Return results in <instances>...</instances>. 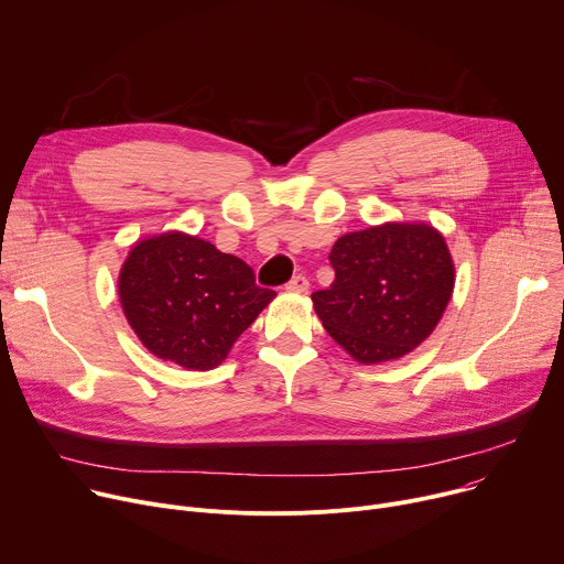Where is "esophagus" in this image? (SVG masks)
<instances>
[{
  "instance_id": "esophagus-1",
  "label": "esophagus",
  "mask_w": 564,
  "mask_h": 564,
  "mask_svg": "<svg viewBox=\"0 0 564 564\" xmlns=\"http://www.w3.org/2000/svg\"><path fill=\"white\" fill-rule=\"evenodd\" d=\"M286 291L291 293H306L308 291V280L304 275H295L289 284H286Z\"/></svg>"
}]
</instances>
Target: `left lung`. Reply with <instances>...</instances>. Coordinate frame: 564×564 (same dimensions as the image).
Here are the masks:
<instances>
[{"mask_svg":"<svg viewBox=\"0 0 564 564\" xmlns=\"http://www.w3.org/2000/svg\"><path fill=\"white\" fill-rule=\"evenodd\" d=\"M336 280L311 295L329 336L358 362L403 358L440 325L455 289L444 235L423 221H386L343 235Z\"/></svg>","mask_w":564,"mask_h":564,"instance_id":"left-lung-1","label":"left lung"}]
</instances>
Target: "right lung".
Instances as JSON below:
<instances>
[{"instance_id": "obj_1", "label": "right lung", "mask_w": 564, "mask_h": 564, "mask_svg": "<svg viewBox=\"0 0 564 564\" xmlns=\"http://www.w3.org/2000/svg\"><path fill=\"white\" fill-rule=\"evenodd\" d=\"M118 297L150 354L208 371L226 360L275 291L260 289L246 262L210 241L167 230L130 248L118 273Z\"/></svg>"}]
</instances>
